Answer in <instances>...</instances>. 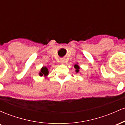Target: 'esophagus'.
Here are the masks:
<instances>
[{
	"label": "esophagus",
	"instance_id": "1",
	"mask_svg": "<svg viewBox=\"0 0 125 125\" xmlns=\"http://www.w3.org/2000/svg\"><path fill=\"white\" fill-rule=\"evenodd\" d=\"M64 62H65V59H64V58L61 59V63H64Z\"/></svg>",
	"mask_w": 125,
	"mask_h": 125
}]
</instances>
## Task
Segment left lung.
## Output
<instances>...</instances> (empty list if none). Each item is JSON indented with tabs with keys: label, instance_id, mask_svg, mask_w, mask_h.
I'll return each mask as SVG.
<instances>
[{
	"label": "left lung",
	"instance_id": "8db88e82",
	"mask_svg": "<svg viewBox=\"0 0 125 125\" xmlns=\"http://www.w3.org/2000/svg\"><path fill=\"white\" fill-rule=\"evenodd\" d=\"M74 67L76 69V72L78 73L79 72V69H81L80 67L79 66V65H77V64H75L74 65Z\"/></svg>",
	"mask_w": 125,
	"mask_h": 125
}]
</instances>
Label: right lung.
<instances>
[{
    "mask_svg": "<svg viewBox=\"0 0 125 125\" xmlns=\"http://www.w3.org/2000/svg\"><path fill=\"white\" fill-rule=\"evenodd\" d=\"M49 74V71H48V69L46 67H42L41 72H39V74L41 76H47Z\"/></svg>",
    "mask_w": 125,
    "mask_h": 125,
    "instance_id": "1",
    "label": "right lung"
}]
</instances>
